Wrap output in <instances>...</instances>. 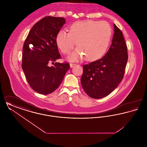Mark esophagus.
<instances>
[{
	"label": "esophagus",
	"mask_w": 147,
	"mask_h": 147,
	"mask_svg": "<svg viewBox=\"0 0 147 147\" xmlns=\"http://www.w3.org/2000/svg\"><path fill=\"white\" fill-rule=\"evenodd\" d=\"M76 64H73V63H70V68H73V67H74Z\"/></svg>",
	"instance_id": "1"
}]
</instances>
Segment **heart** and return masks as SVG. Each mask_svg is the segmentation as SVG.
Returning a JSON list of instances; mask_svg holds the SVG:
<instances>
[{
    "mask_svg": "<svg viewBox=\"0 0 147 147\" xmlns=\"http://www.w3.org/2000/svg\"><path fill=\"white\" fill-rule=\"evenodd\" d=\"M111 35L112 29L107 22L79 21L70 25L69 32L60 31L56 37V43L63 54L69 55L76 42L78 49L69 57L71 61L83 57L87 61H95L104 55Z\"/></svg>",
    "mask_w": 147,
    "mask_h": 147,
    "instance_id": "1",
    "label": "heart"
}]
</instances>
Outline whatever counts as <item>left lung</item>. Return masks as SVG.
I'll use <instances>...</instances> for the list:
<instances>
[{
    "instance_id": "obj_1",
    "label": "left lung",
    "mask_w": 147,
    "mask_h": 147,
    "mask_svg": "<svg viewBox=\"0 0 147 147\" xmlns=\"http://www.w3.org/2000/svg\"><path fill=\"white\" fill-rule=\"evenodd\" d=\"M128 61L127 47L123 34L114 24L111 45L102 58L83 65L81 84L90 98H104L122 81Z\"/></svg>"
}]
</instances>
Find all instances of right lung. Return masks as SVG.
<instances>
[{"label":"right lung","mask_w":147,"mask_h":147,"mask_svg":"<svg viewBox=\"0 0 147 147\" xmlns=\"http://www.w3.org/2000/svg\"><path fill=\"white\" fill-rule=\"evenodd\" d=\"M65 23L62 17L46 16L33 26L24 43L22 68L31 88L39 94L56 90L70 68L68 63L49 66L61 58L56 37Z\"/></svg>","instance_id":"right-lung-1"}]
</instances>
